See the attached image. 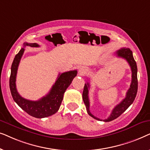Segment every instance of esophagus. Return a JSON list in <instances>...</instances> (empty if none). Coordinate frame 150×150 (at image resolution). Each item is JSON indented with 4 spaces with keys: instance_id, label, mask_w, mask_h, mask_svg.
<instances>
[{
    "instance_id": "obj_1",
    "label": "esophagus",
    "mask_w": 150,
    "mask_h": 150,
    "mask_svg": "<svg viewBox=\"0 0 150 150\" xmlns=\"http://www.w3.org/2000/svg\"><path fill=\"white\" fill-rule=\"evenodd\" d=\"M86 71H87V69L84 68V67H81V68L79 69V72H80V74H85Z\"/></svg>"
}]
</instances>
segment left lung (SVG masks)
I'll list each match as a JSON object with an SVG mask.
<instances>
[{
    "instance_id": "obj_1",
    "label": "left lung",
    "mask_w": 150,
    "mask_h": 150,
    "mask_svg": "<svg viewBox=\"0 0 150 150\" xmlns=\"http://www.w3.org/2000/svg\"><path fill=\"white\" fill-rule=\"evenodd\" d=\"M116 54L117 57L124 58L127 61L128 64L130 65L131 71H132V82H131L130 88L128 90L126 93V98L117 104L112 110V112L110 113L109 117L106 120H100V119L96 117L91 113L89 110V83H87L85 84L84 90L83 92V100L84 103L85 104L86 108H87V113L89 115L92 117L96 119V120L99 121H104V122H110L115 120L118 117H120L131 104L134 102V100L136 98L137 89H138V81H137V66L136 61H134V57L132 55V52L129 48H121L116 52Z\"/></svg>"
}]
</instances>
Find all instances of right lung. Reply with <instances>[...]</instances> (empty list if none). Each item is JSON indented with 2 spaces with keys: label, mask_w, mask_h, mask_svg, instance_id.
I'll return each mask as SVG.
<instances>
[{
  "label": "right lung",
  "mask_w": 150,
  "mask_h": 150,
  "mask_svg": "<svg viewBox=\"0 0 150 150\" xmlns=\"http://www.w3.org/2000/svg\"><path fill=\"white\" fill-rule=\"evenodd\" d=\"M40 47L36 43H24V46ZM24 48H22L16 55L11 65V75L9 78V88L12 97L18 106L30 116L36 118H44L51 116L58 111L63 98L65 90L70 85L74 78L77 75V71H69L59 74L52 89L46 96L37 101L26 100L18 93L16 89V81L17 71Z\"/></svg>",
  "instance_id": "right-lung-1"
}]
</instances>
